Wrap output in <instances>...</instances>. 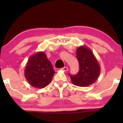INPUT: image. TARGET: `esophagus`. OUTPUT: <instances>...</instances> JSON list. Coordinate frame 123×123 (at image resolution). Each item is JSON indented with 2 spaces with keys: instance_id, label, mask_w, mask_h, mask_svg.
<instances>
[{
  "instance_id": "obj_1",
  "label": "esophagus",
  "mask_w": 123,
  "mask_h": 123,
  "mask_svg": "<svg viewBox=\"0 0 123 123\" xmlns=\"http://www.w3.org/2000/svg\"><path fill=\"white\" fill-rule=\"evenodd\" d=\"M62 69L63 70H64V71L67 72V71H68V67H63V68H62Z\"/></svg>"
}]
</instances>
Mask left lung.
I'll use <instances>...</instances> for the list:
<instances>
[{
    "instance_id": "1",
    "label": "left lung",
    "mask_w": 123,
    "mask_h": 123,
    "mask_svg": "<svg viewBox=\"0 0 123 123\" xmlns=\"http://www.w3.org/2000/svg\"><path fill=\"white\" fill-rule=\"evenodd\" d=\"M80 70L75 75L69 74L72 82L80 87L88 86L96 81L100 73V65L93 52L88 47L80 46L76 51Z\"/></svg>"
}]
</instances>
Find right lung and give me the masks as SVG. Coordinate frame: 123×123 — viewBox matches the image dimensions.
<instances>
[{
    "label": "right lung",
    "instance_id": "right-lung-1",
    "mask_svg": "<svg viewBox=\"0 0 123 123\" xmlns=\"http://www.w3.org/2000/svg\"><path fill=\"white\" fill-rule=\"evenodd\" d=\"M54 74L52 64L43 51L30 56L25 69V76L28 83L38 88L49 85Z\"/></svg>",
    "mask_w": 123,
    "mask_h": 123
}]
</instances>
